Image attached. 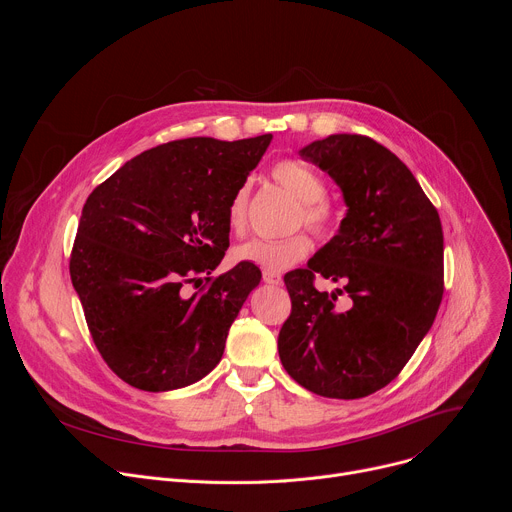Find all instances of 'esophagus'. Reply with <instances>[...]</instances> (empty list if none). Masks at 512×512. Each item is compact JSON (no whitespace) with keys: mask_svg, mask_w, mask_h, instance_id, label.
I'll list each match as a JSON object with an SVG mask.
<instances>
[{"mask_svg":"<svg viewBox=\"0 0 512 512\" xmlns=\"http://www.w3.org/2000/svg\"><path fill=\"white\" fill-rule=\"evenodd\" d=\"M263 281L269 285H281V275L277 271H263Z\"/></svg>","mask_w":512,"mask_h":512,"instance_id":"esophagus-1","label":"esophagus"}]
</instances>
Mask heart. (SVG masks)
Returning <instances> with one entry per match:
<instances>
[{"label": "heart", "instance_id": "b5f03b06", "mask_svg": "<svg viewBox=\"0 0 512 512\" xmlns=\"http://www.w3.org/2000/svg\"><path fill=\"white\" fill-rule=\"evenodd\" d=\"M273 180L285 188L291 196L300 200V210L296 216V225H306L314 235L328 239L338 229V208L326 196V182L322 174L306 162L300 160H279L271 170ZM249 184H243L231 196L227 216L229 227L241 235L247 229L249 212ZM312 249L310 237L300 231L285 239H253L239 245L233 251L235 261L253 263L267 271H281L300 263L308 257Z\"/></svg>", "mask_w": 512, "mask_h": 512}]
</instances>
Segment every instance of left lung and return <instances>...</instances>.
Masks as SVG:
<instances>
[{
	"label": "left lung",
	"instance_id": "obj_1",
	"mask_svg": "<svg viewBox=\"0 0 512 512\" xmlns=\"http://www.w3.org/2000/svg\"><path fill=\"white\" fill-rule=\"evenodd\" d=\"M300 156L336 180L348 212L306 269L285 273L291 314L277 350L308 391L360 399L397 379L442 304L440 214L409 168L367 135H328ZM316 276L337 291L316 290Z\"/></svg>",
	"mask_w": 512,
	"mask_h": 512
}]
</instances>
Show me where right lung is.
Returning a JSON list of instances; mask_svg holds the SVG:
<instances>
[{
    "instance_id": "1",
    "label": "right lung",
    "mask_w": 512,
    "mask_h": 512,
    "mask_svg": "<svg viewBox=\"0 0 512 512\" xmlns=\"http://www.w3.org/2000/svg\"><path fill=\"white\" fill-rule=\"evenodd\" d=\"M273 135L188 137L123 164L83 206L70 279L107 367L141 391L200 381L225 352L261 271L239 263L210 277L229 249L231 196ZM205 285L196 295L186 282Z\"/></svg>"
}]
</instances>
